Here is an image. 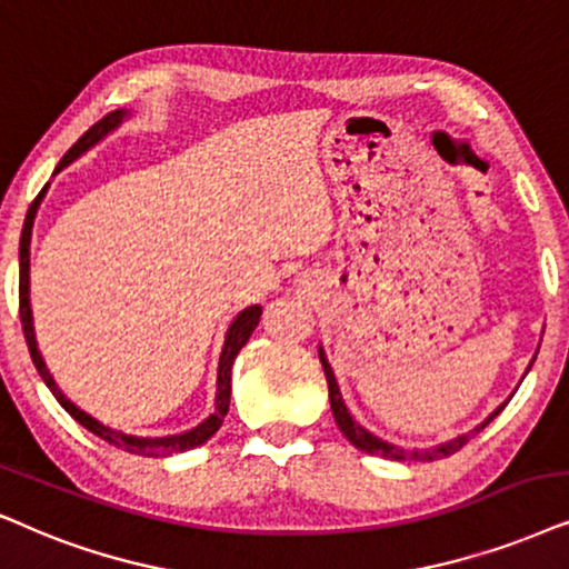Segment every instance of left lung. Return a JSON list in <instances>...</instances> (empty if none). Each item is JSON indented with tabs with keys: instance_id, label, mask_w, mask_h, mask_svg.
Returning a JSON list of instances; mask_svg holds the SVG:
<instances>
[{
	"instance_id": "obj_1",
	"label": "left lung",
	"mask_w": 569,
	"mask_h": 569,
	"mask_svg": "<svg viewBox=\"0 0 569 569\" xmlns=\"http://www.w3.org/2000/svg\"><path fill=\"white\" fill-rule=\"evenodd\" d=\"M319 358H321L323 373H327L329 402H331V412H335V420H337L339 431H342L345 437H348L358 449H363V452L376 455V457H387V460H439V457L455 455L457 449H462L465 445H468V441L473 439L478 431H483L486 426H489L491 420L497 418L501 410H505V405H501V408L493 410L491 416L486 418L481 426H476L473 431L462 433V437H457V439H452V441H445V445H439V447H433V449H420V452H418V449H412V452H408V449L395 447V445H389V441H381L379 437H373V433H368V431L363 429V426H358L356 420H352V416H350L348 408H345V402H342V395H339V387H337L335 373H331V366L327 363V356H323L321 350H319Z\"/></svg>"
}]
</instances>
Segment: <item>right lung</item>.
Returning <instances> with one entry per match:
<instances>
[{"instance_id": "1", "label": "right lung", "mask_w": 569, "mask_h": 569, "mask_svg": "<svg viewBox=\"0 0 569 569\" xmlns=\"http://www.w3.org/2000/svg\"><path fill=\"white\" fill-rule=\"evenodd\" d=\"M124 117V112H109L107 117H101L99 122L93 124L91 130L86 132L83 138H78V143L72 146V149L64 153L62 161H59L54 174L62 172L64 167L72 164L80 153H86L91 149L93 143H99L101 138L107 136L109 130L117 128L120 120ZM47 193V186L39 196L33 198L31 209L26 213V224H23V234H20V323H23V335H26V345H28V352H31L33 358V366L39 376L43 379V383L51 389V395L57 397V402L62 405L64 410L70 412L72 418L78 420L80 426H86L88 431L96 433L99 439L109 441V445H114L117 449H124V452L130 455H143V457H167V455H174V452H186V449H193V447H201L203 441H209L213 433L219 431V426L224 423V416L227 410H230V379H232V363L234 358H238V352L242 350V345L248 342V337L253 335V329L258 327V319H261V306H250L242 311L238 319L232 321L230 331H227V342H224V350H221V358H219V379H217V410L211 412L209 418L203 420L201 426L193 431H186L180 433V437H161V439H140V437H128V433L122 431H114L109 429V426L99 423V420H93L88 412H83L80 408H76L68 397L62 395V389L57 387V381L51 379L47 363H43L39 348H36V337H33V323H31V306H28V269H31V230H33V219H36V209H39L41 198Z\"/></svg>"}]
</instances>
